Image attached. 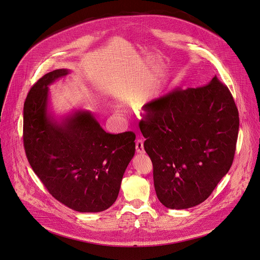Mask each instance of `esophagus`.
Instances as JSON below:
<instances>
[{
  "label": "esophagus",
  "mask_w": 260,
  "mask_h": 260,
  "mask_svg": "<svg viewBox=\"0 0 260 260\" xmlns=\"http://www.w3.org/2000/svg\"><path fill=\"white\" fill-rule=\"evenodd\" d=\"M136 147H137V151H138L139 153H144V141H143V140H141V139L137 140V143H136Z\"/></svg>",
  "instance_id": "34e87169"
}]
</instances>
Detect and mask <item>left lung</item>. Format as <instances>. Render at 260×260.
Here are the masks:
<instances>
[{
    "mask_svg": "<svg viewBox=\"0 0 260 260\" xmlns=\"http://www.w3.org/2000/svg\"><path fill=\"white\" fill-rule=\"evenodd\" d=\"M140 122L157 199L184 209L204 202L231 169L238 110L216 77L203 87L174 88L144 106Z\"/></svg>",
    "mask_w": 260,
    "mask_h": 260,
    "instance_id": "left-lung-1",
    "label": "left lung"
}]
</instances>
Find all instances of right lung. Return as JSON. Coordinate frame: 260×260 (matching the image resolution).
<instances>
[{
  "mask_svg": "<svg viewBox=\"0 0 260 260\" xmlns=\"http://www.w3.org/2000/svg\"><path fill=\"white\" fill-rule=\"evenodd\" d=\"M69 70L42 77L24 104L23 140L34 173L59 202L80 212H100L116 202L127 165L135 155L136 135L106 133L87 111L61 121L48 112L49 87Z\"/></svg>",
  "mask_w": 260,
  "mask_h": 260,
  "instance_id": "1",
  "label": "right lung"
}]
</instances>
